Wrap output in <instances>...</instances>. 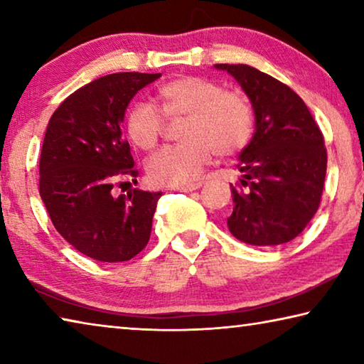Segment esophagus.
Returning <instances> with one entry per match:
<instances>
[{
    "label": "esophagus",
    "mask_w": 364,
    "mask_h": 364,
    "mask_svg": "<svg viewBox=\"0 0 364 364\" xmlns=\"http://www.w3.org/2000/svg\"><path fill=\"white\" fill-rule=\"evenodd\" d=\"M202 186L200 181L191 183V184H180V186H173L175 191H181V193H191V191H196Z\"/></svg>",
    "instance_id": "esophagus-1"
}]
</instances>
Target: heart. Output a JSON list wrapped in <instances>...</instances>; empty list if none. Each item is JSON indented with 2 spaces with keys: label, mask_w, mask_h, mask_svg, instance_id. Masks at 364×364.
Wrapping results in <instances>:
<instances>
[{
  "label": "heart",
  "mask_w": 364,
  "mask_h": 364,
  "mask_svg": "<svg viewBox=\"0 0 364 364\" xmlns=\"http://www.w3.org/2000/svg\"><path fill=\"white\" fill-rule=\"evenodd\" d=\"M164 117L170 120L184 117L180 130L183 143L164 147L147 160V176L159 186L194 181L215 151L218 156H232L247 146L254 133V109L247 97L199 77H183L164 85L157 107L151 102L133 104L127 115L128 136L141 149H154L164 134Z\"/></svg>",
  "instance_id": "heart-1"
}]
</instances>
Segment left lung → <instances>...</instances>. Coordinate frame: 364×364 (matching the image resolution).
I'll return each mask as SVG.
<instances>
[{
	"label": "left lung",
	"instance_id": "left-lung-1",
	"mask_svg": "<svg viewBox=\"0 0 364 364\" xmlns=\"http://www.w3.org/2000/svg\"><path fill=\"white\" fill-rule=\"evenodd\" d=\"M237 80L255 114V133L236 165L228 228L239 241L279 245L315 217L328 152L323 133L301 97L268 73L245 64H217Z\"/></svg>",
	"mask_w": 364,
	"mask_h": 364
}]
</instances>
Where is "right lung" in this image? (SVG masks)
Instances as JSON below:
<instances>
[{
    "instance_id": "add662e5",
    "label": "right lung",
    "mask_w": 364,
    "mask_h": 364,
    "mask_svg": "<svg viewBox=\"0 0 364 364\" xmlns=\"http://www.w3.org/2000/svg\"><path fill=\"white\" fill-rule=\"evenodd\" d=\"M160 73L122 72L72 93L49 119L40 156V196L54 228L97 262L132 260L151 237L162 193L114 196L120 178L138 176L120 123L133 96Z\"/></svg>"
}]
</instances>
